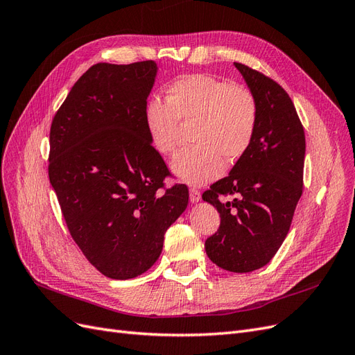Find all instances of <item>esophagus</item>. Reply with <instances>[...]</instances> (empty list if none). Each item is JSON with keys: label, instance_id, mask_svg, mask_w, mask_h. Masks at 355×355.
I'll return each mask as SVG.
<instances>
[{"label": "esophagus", "instance_id": "34e87169", "mask_svg": "<svg viewBox=\"0 0 355 355\" xmlns=\"http://www.w3.org/2000/svg\"><path fill=\"white\" fill-rule=\"evenodd\" d=\"M189 200L191 202H198L201 200V192L197 188H191L189 189Z\"/></svg>", "mask_w": 355, "mask_h": 355}]
</instances>
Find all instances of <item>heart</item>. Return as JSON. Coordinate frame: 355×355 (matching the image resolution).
I'll return each instance as SVG.
<instances>
[{
    "instance_id": "b5f03b06",
    "label": "heart",
    "mask_w": 355,
    "mask_h": 355,
    "mask_svg": "<svg viewBox=\"0 0 355 355\" xmlns=\"http://www.w3.org/2000/svg\"><path fill=\"white\" fill-rule=\"evenodd\" d=\"M145 127L157 153L168 155L178 146L179 124H191V142L175 155L170 170L188 185H204L223 173V159L235 163L253 142L257 125L254 96L207 73L184 75L171 83L167 102L145 105Z\"/></svg>"
}]
</instances>
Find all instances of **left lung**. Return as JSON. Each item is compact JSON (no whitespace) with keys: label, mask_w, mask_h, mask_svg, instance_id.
<instances>
[{"label":"left lung","mask_w":355,"mask_h":355,"mask_svg":"<svg viewBox=\"0 0 355 355\" xmlns=\"http://www.w3.org/2000/svg\"><path fill=\"white\" fill-rule=\"evenodd\" d=\"M234 67L254 96L257 125L249 151L202 194L220 214L204 247L222 270L252 272L272 259L290 230L302 196L305 133L280 84L243 63ZM222 195L234 198L220 202Z\"/></svg>","instance_id":"1"}]
</instances>
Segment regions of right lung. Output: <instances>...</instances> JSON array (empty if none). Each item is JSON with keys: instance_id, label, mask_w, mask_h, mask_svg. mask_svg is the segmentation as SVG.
<instances>
[{"instance_id": "add662e5", "label": "right lung", "mask_w": 355, "mask_h": 355, "mask_svg": "<svg viewBox=\"0 0 355 355\" xmlns=\"http://www.w3.org/2000/svg\"><path fill=\"white\" fill-rule=\"evenodd\" d=\"M158 67L98 63L53 118L49 178L73 241L114 280L144 274L188 206V188L163 191L164 159L149 141L145 105Z\"/></svg>"}]
</instances>
